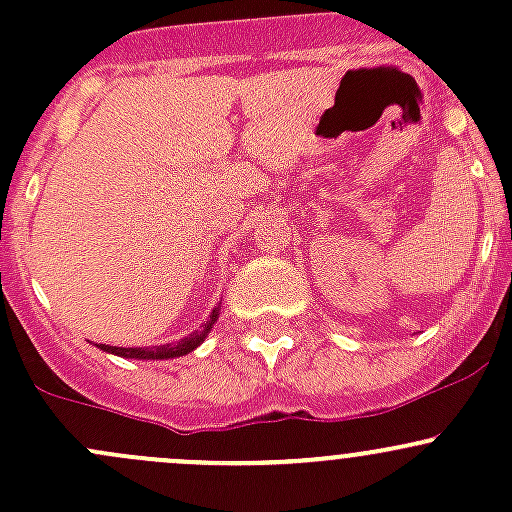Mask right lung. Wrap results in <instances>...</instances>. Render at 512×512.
Returning <instances> with one entry per match:
<instances>
[{"instance_id":"right-lung-1","label":"right lung","mask_w":512,"mask_h":512,"mask_svg":"<svg viewBox=\"0 0 512 512\" xmlns=\"http://www.w3.org/2000/svg\"><path fill=\"white\" fill-rule=\"evenodd\" d=\"M220 304L213 309V312H210L208 322L203 324V329L188 334V337H183L180 342H175V344H163V347H111V344H96V347L103 349V352H108V354L123 356V359L156 361V359H175V356H185V354L195 352V349L205 342V337H208L210 329H213V324L218 322V317H220Z\"/></svg>"}]
</instances>
